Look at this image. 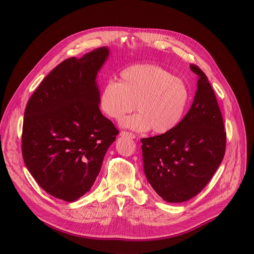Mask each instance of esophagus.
<instances>
[{"label":"esophagus","mask_w":254,"mask_h":254,"mask_svg":"<svg viewBox=\"0 0 254 254\" xmlns=\"http://www.w3.org/2000/svg\"><path fill=\"white\" fill-rule=\"evenodd\" d=\"M120 136L127 137V138H130V139H135L136 138L135 134H132V132H130V131H126V130H123L122 132H120Z\"/></svg>","instance_id":"1"}]
</instances>
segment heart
Returning a JSON list of instances; mask_svg holds the SVG:
<instances>
[{
	"instance_id": "b5f03b06",
	"label": "heart",
	"mask_w": 254,
	"mask_h": 254,
	"mask_svg": "<svg viewBox=\"0 0 254 254\" xmlns=\"http://www.w3.org/2000/svg\"><path fill=\"white\" fill-rule=\"evenodd\" d=\"M99 101L101 110L115 120L134 110L136 103L138 113L124 118L123 127L166 134L181 123L190 91L183 80L162 66L135 64L122 71L120 81H107Z\"/></svg>"
}]
</instances>
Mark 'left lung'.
<instances>
[{"label": "left lung", "mask_w": 254, "mask_h": 254, "mask_svg": "<svg viewBox=\"0 0 254 254\" xmlns=\"http://www.w3.org/2000/svg\"><path fill=\"white\" fill-rule=\"evenodd\" d=\"M190 66L198 79L188 114L171 131L141 139L146 178L169 203L189 201L201 192L225 152L226 132L214 90L197 65Z\"/></svg>", "instance_id": "1"}]
</instances>
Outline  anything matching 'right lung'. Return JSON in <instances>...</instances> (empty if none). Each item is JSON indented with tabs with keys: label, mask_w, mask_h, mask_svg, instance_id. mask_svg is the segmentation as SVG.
Segmentation results:
<instances>
[{
	"label": "right lung",
	"mask_w": 254,
	"mask_h": 254,
	"mask_svg": "<svg viewBox=\"0 0 254 254\" xmlns=\"http://www.w3.org/2000/svg\"><path fill=\"white\" fill-rule=\"evenodd\" d=\"M100 47L62 62L40 83L25 107L21 136L24 164L52 196L74 202L96 181L118 135L100 111L97 75L108 59Z\"/></svg>",
	"instance_id": "add662e5"
}]
</instances>
